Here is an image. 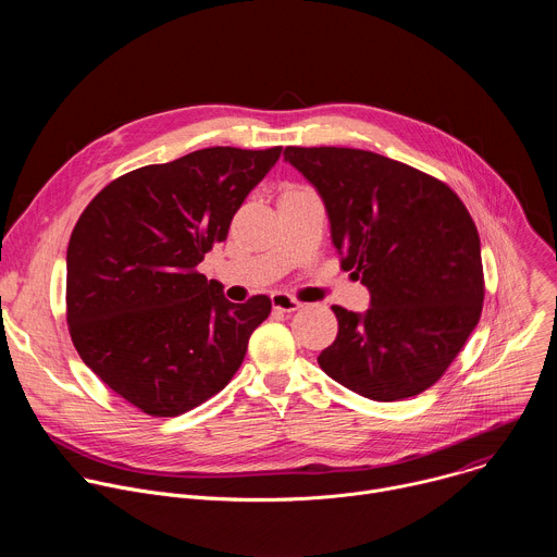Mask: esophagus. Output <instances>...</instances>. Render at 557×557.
<instances>
[{"label": "esophagus", "instance_id": "obj_1", "mask_svg": "<svg viewBox=\"0 0 557 557\" xmlns=\"http://www.w3.org/2000/svg\"><path fill=\"white\" fill-rule=\"evenodd\" d=\"M271 304L275 310L280 312H293V310H299L301 308V301H297L295 297L286 295V293H273L271 295Z\"/></svg>", "mask_w": 557, "mask_h": 557}]
</instances>
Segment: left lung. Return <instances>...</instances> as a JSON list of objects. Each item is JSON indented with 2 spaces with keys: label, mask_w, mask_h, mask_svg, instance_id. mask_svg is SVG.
I'll return each mask as SVG.
<instances>
[{
  "label": "left lung",
  "mask_w": 557,
  "mask_h": 557,
  "mask_svg": "<svg viewBox=\"0 0 557 557\" xmlns=\"http://www.w3.org/2000/svg\"><path fill=\"white\" fill-rule=\"evenodd\" d=\"M322 196L342 269L370 290L361 312L333 306L337 339L322 370L372 401H401L434 385L481 320V237L441 181L374 151L286 147Z\"/></svg>",
  "instance_id": "8db88e82"
}]
</instances>
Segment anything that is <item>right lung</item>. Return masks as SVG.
Masks as SVG:
<instances>
[{
	"instance_id": "right-lung-1",
	"label": "right lung",
	"mask_w": 557,
	"mask_h": 557,
	"mask_svg": "<svg viewBox=\"0 0 557 557\" xmlns=\"http://www.w3.org/2000/svg\"><path fill=\"white\" fill-rule=\"evenodd\" d=\"M282 147H207L103 187L67 245V329L84 363L149 417H178L243 366L271 299L198 273Z\"/></svg>"
}]
</instances>
